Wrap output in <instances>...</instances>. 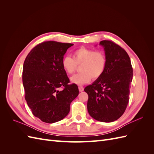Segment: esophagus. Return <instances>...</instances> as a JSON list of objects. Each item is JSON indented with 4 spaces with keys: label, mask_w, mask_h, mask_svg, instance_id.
Returning a JSON list of instances; mask_svg holds the SVG:
<instances>
[{
    "label": "esophagus",
    "mask_w": 154,
    "mask_h": 154,
    "mask_svg": "<svg viewBox=\"0 0 154 154\" xmlns=\"http://www.w3.org/2000/svg\"><path fill=\"white\" fill-rule=\"evenodd\" d=\"M78 88H79V91H80V92H83V90H84V88L82 86H79Z\"/></svg>",
    "instance_id": "1"
}]
</instances>
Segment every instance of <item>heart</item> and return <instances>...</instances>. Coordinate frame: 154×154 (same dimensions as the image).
Instances as JSON below:
<instances>
[{"label": "heart", "mask_w": 154, "mask_h": 154, "mask_svg": "<svg viewBox=\"0 0 154 154\" xmlns=\"http://www.w3.org/2000/svg\"><path fill=\"white\" fill-rule=\"evenodd\" d=\"M80 65L81 72L74 74L70 80L74 84L82 85L89 82L92 77L96 80L101 76L106 68V58L101 51L82 47L74 51L73 58L66 56L62 60V67L68 74H72Z\"/></svg>", "instance_id": "obj_1"}]
</instances>
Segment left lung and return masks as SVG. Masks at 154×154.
I'll use <instances>...</instances> for the list:
<instances>
[{
	"instance_id": "obj_1",
	"label": "left lung",
	"mask_w": 154,
	"mask_h": 154,
	"mask_svg": "<svg viewBox=\"0 0 154 154\" xmlns=\"http://www.w3.org/2000/svg\"><path fill=\"white\" fill-rule=\"evenodd\" d=\"M106 58L101 76L85 88L88 99L87 110L92 118L112 122L122 116L129 101L133 69L127 53L110 40L101 41Z\"/></svg>"
}]
</instances>
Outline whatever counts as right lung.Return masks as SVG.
<instances>
[{"label": "right lung", "mask_w": 154, "mask_h": 154, "mask_svg": "<svg viewBox=\"0 0 154 154\" xmlns=\"http://www.w3.org/2000/svg\"><path fill=\"white\" fill-rule=\"evenodd\" d=\"M72 44L48 41L27 54L23 66L25 99L32 113L43 122L53 123L66 117L79 94L77 85H69L62 60ZM62 87V90H59Z\"/></svg>", "instance_id": "right-lung-1"}]
</instances>
